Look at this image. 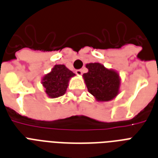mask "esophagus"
<instances>
[{
  "mask_svg": "<svg viewBox=\"0 0 158 158\" xmlns=\"http://www.w3.org/2000/svg\"><path fill=\"white\" fill-rule=\"evenodd\" d=\"M75 73H76V74H78V75H81V74H83V71H82V69H76V70H75Z\"/></svg>",
  "mask_w": 158,
  "mask_h": 158,
  "instance_id": "obj_1",
  "label": "esophagus"
}]
</instances>
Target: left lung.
Returning <instances> with one entry per match:
<instances>
[{
  "mask_svg": "<svg viewBox=\"0 0 158 158\" xmlns=\"http://www.w3.org/2000/svg\"><path fill=\"white\" fill-rule=\"evenodd\" d=\"M89 72L84 74L88 90L99 102L112 100L119 94L120 77L117 72L108 69L99 63L86 64Z\"/></svg>",
  "mask_w": 158,
  "mask_h": 158,
  "instance_id": "left-lung-1",
  "label": "left lung"
}]
</instances>
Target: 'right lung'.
Wrapping results in <instances>:
<instances>
[{
	"label": "right lung",
	"instance_id": "1",
	"mask_svg": "<svg viewBox=\"0 0 158 158\" xmlns=\"http://www.w3.org/2000/svg\"><path fill=\"white\" fill-rule=\"evenodd\" d=\"M74 75L75 74L64 64H56L52 71L43 78L42 84L45 88L46 94L51 98L64 95L69 79Z\"/></svg>",
	"mask_w": 158,
	"mask_h": 158
}]
</instances>
